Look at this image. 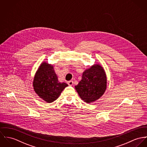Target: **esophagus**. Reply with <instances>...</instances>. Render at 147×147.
<instances>
[{
    "instance_id": "esophagus-1",
    "label": "esophagus",
    "mask_w": 147,
    "mask_h": 147,
    "mask_svg": "<svg viewBox=\"0 0 147 147\" xmlns=\"http://www.w3.org/2000/svg\"><path fill=\"white\" fill-rule=\"evenodd\" d=\"M73 83H74V82H73V81H69L67 82V84H68L69 86H72V85H73Z\"/></svg>"
}]
</instances>
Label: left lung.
Masks as SVG:
<instances>
[{
  "instance_id": "left-lung-1",
  "label": "left lung",
  "mask_w": 147,
  "mask_h": 147,
  "mask_svg": "<svg viewBox=\"0 0 147 147\" xmlns=\"http://www.w3.org/2000/svg\"><path fill=\"white\" fill-rule=\"evenodd\" d=\"M75 88L82 100L87 103L98 99L107 88V77L103 67L96 64L86 70Z\"/></svg>"
}]
</instances>
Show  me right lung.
Wrapping results in <instances>:
<instances>
[{"instance_id":"add662e5","label":"right lung","mask_w":147,"mask_h":147,"mask_svg":"<svg viewBox=\"0 0 147 147\" xmlns=\"http://www.w3.org/2000/svg\"><path fill=\"white\" fill-rule=\"evenodd\" d=\"M68 84L60 83L53 66L43 63L37 70L33 81L34 89L38 95L47 102L56 100Z\"/></svg>"}]
</instances>
